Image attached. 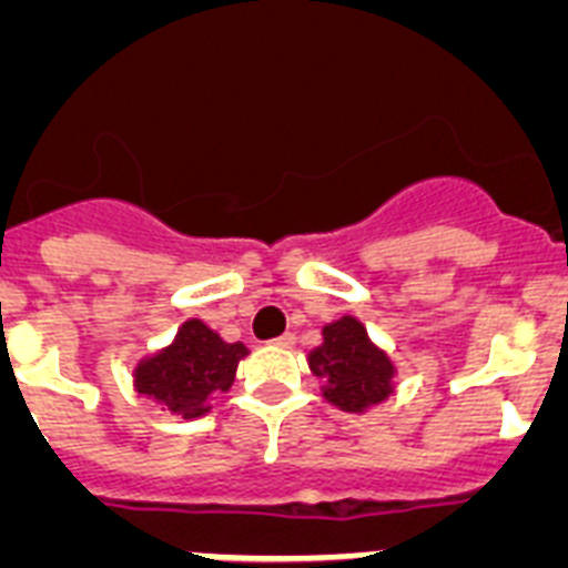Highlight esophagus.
Returning <instances> with one entry per match:
<instances>
[{"label": "esophagus", "mask_w": 568, "mask_h": 568, "mask_svg": "<svg viewBox=\"0 0 568 568\" xmlns=\"http://www.w3.org/2000/svg\"><path fill=\"white\" fill-rule=\"evenodd\" d=\"M275 346H293L295 344V335L293 333H284L278 335V338H273Z\"/></svg>", "instance_id": "esophagus-1"}]
</instances>
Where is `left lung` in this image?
I'll return each instance as SVG.
<instances>
[{
    "label": "left lung",
    "mask_w": 568,
    "mask_h": 568,
    "mask_svg": "<svg viewBox=\"0 0 568 568\" xmlns=\"http://www.w3.org/2000/svg\"><path fill=\"white\" fill-rule=\"evenodd\" d=\"M310 366L315 375H327L329 389L324 395L346 413H361L389 395L393 364L349 315L324 327V344L310 355Z\"/></svg>",
    "instance_id": "8db88e82"
}]
</instances>
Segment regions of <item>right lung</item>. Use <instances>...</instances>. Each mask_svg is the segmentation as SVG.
I'll return each instance as SVG.
<instances>
[{"label": "right lung", "instance_id": "add662e5", "mask_svg": "<svg viewBox=\"0 0 568 568\" xmlns=\"http://www.w3.org/2000/svg\"><path fill=\"white\" fill-rule=\"evenodd\" d=\"M241 355H247L244 344H227L202 321H187L173 346L135 369V386L175 415L195 418L207 413L215 395L230 389Z\"/></svg>", "mask_w": 568, "mask_h": 568}]
</instances>
